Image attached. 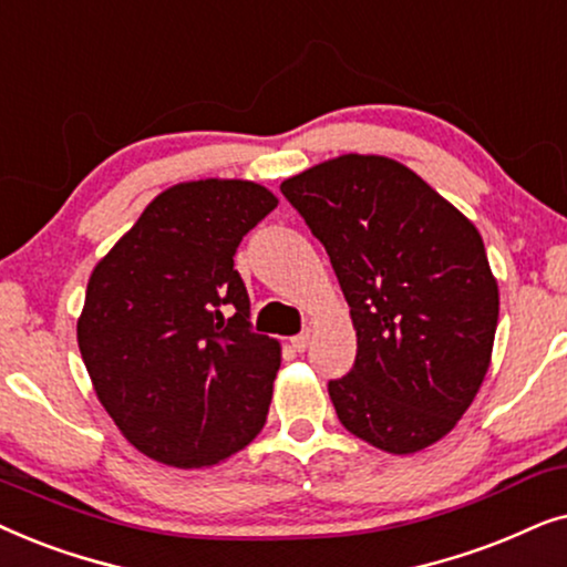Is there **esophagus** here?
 <instances>
[{"label": "esophagus", "instance_id": "obj_1", "mask_svg": "<svg viewBox=\"0 0 567 567\" xmlns=\"http://www.w3.org/2000/svg\"><path fill=\"white\" fill-rule=\"evenodd\" d=\"M290 344L296 352H306L308 344H311V331H300V334L290 339Z\"/></svg>", "mask_w": 567, "mask_h": 567}]
</instances>
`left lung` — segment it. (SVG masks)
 I'll list each match as a JSON object with an SVG mask.
<instances>
[{
	"instance_id": "left-lung-1",
	"label": "left lung",
	"mask_w": 567,
	"mask_h": 567,
	"mask_svg": "<svg viewBox=\"0 0 567 567\" xmlns=\"http://www.w3.org/2000/svg\"><path fill=\"white\" fill-rule=\"evenodd\" d=\"M279 192L327 248L358 334L337 417L389 454L451 433L493 358L497 279L472 220L383 155H339Z\"/></svg>"
}]
</instances>
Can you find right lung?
<instances>
[{
	"mask_svg": "<svg viewBox=\"0 0 567 567\" xmlns=\"http://www.w3.org/2000/svg\"><path fill=\"white\" fill-rule=\"evenodd\" d=\"M275 207L254 181L176 184L90 275L82 360L121 435L155 462L215 466L267 422L279 342L251 331L233 256Z\"/></svg>",
	"mask_w": 567,
	"mask_h": 567,
	"instance_id": "obj_1",
	"label": "right lung"
}]
</instances>
